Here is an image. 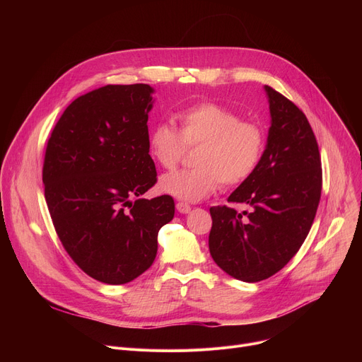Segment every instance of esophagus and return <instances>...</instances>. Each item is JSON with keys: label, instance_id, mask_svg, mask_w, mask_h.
<instances>
[{"label": "esophagus", "instance_id": "34e87169", "mask_svg": "<svg viewBox=\"0 0 362 362\" xmlns=\"http://www.w3.org/2000/svg\"><path fill=\"white\" fill-rule=\"evenodd\" d=\"M176 208H177V211H179L180 214L191 213V205H187L186 202H177V204H176Z\"/></svg>", "mask_w": 362, "mask_h": 362}]
</instances>
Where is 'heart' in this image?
Listing matches in <instances>:
<instances>
[{
    "mask_svg": "<svg viewBox=\"0 0 362 362\" xmlns=\"http://www.w3.org/2000/svg\"><path fill=\"white\" fill-rule=\"evenodd\" d=\"M176 127L160 122L148 136L149 154L160 167L173 170L183 158L186 146L197 152V168L179 170L160 179V189L175 198L197 202L218 191L221 183L236 186L250 179L264 152V132L239 114L214 103H199L177 114Z\"/></svg>",
    "mask_w": 362,
    "mask_h": 362,
    "instance_id": "obj_1",
    "label": "heart"
}]
</instances>
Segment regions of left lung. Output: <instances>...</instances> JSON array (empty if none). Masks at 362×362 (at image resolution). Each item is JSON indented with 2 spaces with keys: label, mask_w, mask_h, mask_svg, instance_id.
<instances>
[{
  "label": "left lung",
  "mask_w": 362,
  "mask_h": 362,
  "mask_svg": "<svg viewBox=\"0 0 362 362\" xmlns=\"http://www.w3.org/2000/svg\"><path fill=\"white\" fill-rule=\"evenodd\" d=\"M270 129L261 161L229 202L250 205L238 213L211 206L210 254L229 276L255 283L276 274L299 251L321 197V160L314 132L292 101L265 85Z\"/></svg>",
  "instance_id": "obj_1"
}]
</instances>
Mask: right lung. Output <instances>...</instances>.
<instances>
[{
	"instance_id": "add662e5",
	"label": "right lung",
	"mask_w": 362,
	"mask_h": 362,
	"mask_svg": "<svg viewBox=\"0 0 362 362\" xmlns=\"http://www.w3.org/2000/svg\"><path fill=\"white\" fill-rule=\"evenodd\" d=\"M152 93L136 83L82 95L57 122L45 151L42 182L55 232L71 259L107 284L146 272L160 229L175 217L171 197L142 198L157 182L146 124Z\"/></svg>"
}]
</instances>
